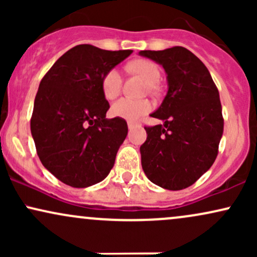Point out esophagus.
Segmentation results:
<instances>
[{
  "instance_id": "obj_1",
  "label": "esophagus",
  "mask_w": 257,
  "mask_h": 257,
  "mask_svg": "<svg viewBox=\"0 0 257 257\" xmlns=\"http://www.w3.org/2000/svg\"><path fill=\"white\" fill-rule=\"evenodd\" d=\"M137 125H138V123H135V122H128V128L131 129V131H132L133 128H135V126H137Z\"/></svg>"
}]
</instances>
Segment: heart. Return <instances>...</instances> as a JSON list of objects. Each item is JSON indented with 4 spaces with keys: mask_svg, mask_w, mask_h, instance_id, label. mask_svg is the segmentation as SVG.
I'll return each instance as SVG.
<instances>
[{
    "mask_svg": "<svg viewBox=\"0 0 257 257\" xmlns=\"http://www.w3.org/2000/svg\"><path fill=\"white\" fill-rule=\"evenodd\" d=\"M133 71L139 73L145 78V81L151 87H155L161 79V70L151 60L147 59H139L131 64ZM122 73L117 67L110 69L105 73L101 79V90L104 96L107 100H112L119 95L122 90ZM152 105L147 100H134L131 98H122L117 100L111 107V113L117 118L126 120H138L146 113L151 111Z\"/></svg>",
    "mask_w": 257,
    "mask_h": 257,
    "instance_id": "heart-1",
    "label": "heart"
}]
</instances>
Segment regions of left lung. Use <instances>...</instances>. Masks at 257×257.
Returning <instances> with one entry per match:
<instances>
[{
    "instance_id": "8db88e82",
    "label": "left lung",
    "mask_w": 257,
    "mask_h": 257,
    "mask_svg": "<svg viewBox=\"0 0 257 257\" xmlns=\"http://www.w3.org/2000/svg\"><path fill=\"white\" fill-rule=\"evenodd\" d=\"M139 54L164 67L169 87L151 114L164 124L145 126L141 166L153 184L182 190L213 166L219 153L223 132L219 90L205 65L184 47Z\"/></svg>"
}]
</instances>
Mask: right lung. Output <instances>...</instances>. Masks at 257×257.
<instances>
[{
	"label": "right lung",
	"instance_id": "right-lung-1",
	"mask_svg": "<svg viewBox=\"0 0 257 257\" xmlns=\"http://www.w3.org/2000/svg\"><path fill=\"white\" fill-rule=\"evenodd\" d=\"M132 53L78 44L43 76L31 134L44 168L64 184L88 187L104 180L113 167L128 125L123 118H106L110 105L101 79Z\"/></svg>",
	"mask_w": 257,
	"mask_h": 257
}]
</instances>
